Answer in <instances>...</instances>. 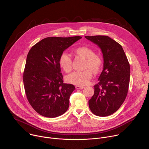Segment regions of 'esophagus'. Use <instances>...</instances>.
Returning <instances> with one entry per match:
<instances>
[{
    "label": "esophagus",
    "mask_w": 149,
    "mask_h": 149,
    "mask_svg": "<svg viewBox=\"0 0 149 149\" xmlns=\"http://www.w3.org/2000/svg\"><path fill=\"white\" fill-rule=\"evenodd\" d=\"M76 89H83L84 88V86H75Z\"/></svg>",
    "instance_id": "esophagus-1"
}]
</instances>
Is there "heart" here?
Returning <instances> with one entry per match:
<instances>
[{
    "instance_id": "b5f03b06",
    "label": "heart",
    "mask_w": 149,
    "mask_h": 149,
    "mask_svg": "<svg viewBox=\"0 0 149 149\" xmlns=\"http://www.w3.org/2000/svg\"><path fill=\"white\" fill-rule=\"evenodd\" d=\"M74 52L81 57L86 59L83 71H75L67 76V81L70 84L77 86H85L87 84L93 77V72H99L102 65V59L101 56L95 54L92 49L88 47L82 46L76 48ZM59 64L65 72L68 73L72 70V59L66 53L61 55Z\"/></svg>"
}]
</instances>
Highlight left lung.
I'll use <instances>...</instances> for the list:
<instances>
[{
    "label": "left lung",
    "mask_w": 149,
    "mask_h": 149,
    "mask_svg": "<svg viewBox=\"0 0 149 149\" xmlns=\"http://www.w3.org/2000/svg\"><path fill=\"white\" fill-rule=\"evenodd\" d=\"M98 45L103 59V70L94 94L88 101L92 113L98 116H110L121 107L128 93L130 67L120 44L108 36H86Z\"/></svg>",
    "instance_id": "left-lung-1"
}]
</instances>
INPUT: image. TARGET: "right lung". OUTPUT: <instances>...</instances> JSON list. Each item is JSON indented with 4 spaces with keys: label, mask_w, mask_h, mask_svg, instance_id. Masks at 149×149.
I'll return each instance as SVG.
<instances>
[{
    "label": "right lung",
    "mask_w": 149,
    "mask_h": 149,
    "mask_svg": "<svg viewBox=\"0 0 149 149\" xmlns=\"http://www.w3.org/2000/svg\"><path fill=\"white\" fill-rule=\"evenodd\" d=\"M81 38L48 37L29 51L23 77L24 88L29 104L40 115L54 118L68 109L70 97L75 88L63 83L59 59Z\"/></svg>",
    "instance_id": "right-lung-1"
}]
</instances>
